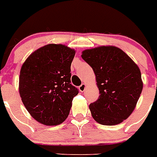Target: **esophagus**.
I'll list each match as a JSON object with an SVG mask.
<instances>
[{
  "mask_svg": "<svg viewBox=\"0 0 157 157\" xmlns=\"http://www.w3.org/2000/svg\"><path fill=\"white\" fill-rule=\"evenodd\" d=\"M86 87H87V85H86V84H81V85H80V87H79V90H80V92H83L84 91V90L86 89Z\"/></svg>",
  "mask_w": 157,
  "mask_h": 157,
  "instance_id": "obj_1",
  "label": "esophagus"
}]
</instances>
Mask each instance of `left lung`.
<instances>
[{"label": "left lung", "mask_w": 157, "mask_h": 157, "mask_svg": "<svg viewBox=\"0 0 157 157\" xmlns=\"http://www.w3.org/2000/svg\"><path fill=\"white\" fill-rule=\"evenodd\" d=\"M83 59L92 68L99 99L89 105L92 118L101 125L122 122L135 109L143 88L140 69L123 50L114 46L84 50Z\"/></svg>", "instance_id": "obj_1"}]
</instances>
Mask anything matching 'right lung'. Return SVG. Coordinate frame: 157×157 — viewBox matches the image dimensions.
<instances>
[{
  "label": "right lung",
  "instance_id": "obj_1",
  "mask_svg": "<svg viewBox=\"0 0 157 157\" xmlns=\"http://www.w3.org/2000/svg\"><path fill=\"white\" fill-rule=\"evenodd\" d=\"M74 49L47 44L34 51L22 65L19 78L21 100L31 117L46 126L66 118L78 90L70 84Z\"/></svg>",
  "mask_w": 157,
  "mask_h": 157
}]
</instances>
